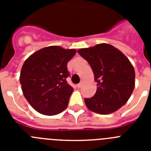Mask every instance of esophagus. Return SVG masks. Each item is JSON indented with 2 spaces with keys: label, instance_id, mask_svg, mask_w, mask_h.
I'll use <instances>...</instances> for the list:
<instances>
[{
  "label": "esophagus",
  "instance_id": "1",
  "mask_svg": "<svg viewBox=\"0 0 151 151\" xmlns=\"http://www.w3.org/2000/svg\"><path fill=\"white\" fill-rule=\"evenodd\" d=\"M82 84H83V83H82V82H80V83H78V85H77V87H78V88H81L82 86Z\"/></svg>",
  "mask_w": 151,
  "mask_h": 151
}]
</instances>
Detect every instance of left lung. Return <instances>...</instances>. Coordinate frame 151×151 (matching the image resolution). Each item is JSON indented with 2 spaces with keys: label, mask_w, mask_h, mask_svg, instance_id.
<instances>
[{
  "label": "left lung",
  "mask_w": 151,
  "mask_h": 151,
  "mask_svg": "<svg viewBox=\"0 0 151 151\" xmlns=\"http://www.w3.org/2000/svg\"><path fill=\"white\" fill-rule=\"evenodd\" d=\"M78 53L90 64L97 91L85 98L86 106L99 114H110L126 104L134 88L135 73L129 60L113 45L103 43Z\"/></svg>",
  "instance_id": "1"
}]
</instances>
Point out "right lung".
<instances>
[{"instance_id": "1", "label": "right lung", "mask_w": 151, "mask_h": 151, "mask_svg": "<svg viewBox=\"0 0 151 151\" xmlns=\"http://www.w3.org/2000/svg\"><path fill=\"white\" fill-rule=\"evenodd\" d=\"M75 49L49 46L36 51L25 61L19 81L23 95L38 113L54 116L68 106L73 88L67 83V63Z\"/></svg>"}]
</instances>
